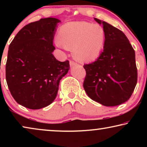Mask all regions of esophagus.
I'll use <instances>...</instances> for the list:
<instances>
[{"label":"esophagus","mask_w":147,"mask_h":147,"mask_svg":"<svg viewBox=\"0 0 147 147\" xmlns=\"http://www.w3.org/2000/svg\"><path fill=\"white\" fill-rule=\"evenodd\" d=\"M69 65H70V66H71V67H73V66L76 65V62H74V61H69Z\"/></svg>","instance_id":"34e87169"}]
</instances>
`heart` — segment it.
I'll use <instances>...</instances> for the list:
<instances>
[{
  "mask_svg": "<svg viewBox=\"0 0 147 147\" xmlns=\"http://www.w3.org/2000/svg\"><path fill=\"white\" fill-rule=\"evenodd\" d=\"M57 44L65 49H73V55L80 62L98 59L103 51L106 33L98 24L85 21L69 22L59 30Z\"/></svg>",
  "mask_w": 147,
  "mask_h": 147,
  "instance_id": "b5f03b06",
  "label": "heart"
}]
</instances>
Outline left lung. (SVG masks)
Instances as JSON below:
<instances>
[{
	"instance_id": "obj_1",
	"label": "left lung",
	"mask_w": 147,
	"mask_h": 147,
	"mask_svg": "<svg viewBox=\"0 0 147 147\" xmlns=\"http://www.w3.org/2000/svg\"><path fill=\"white\" fill-rule=\"evenodd\" d=\"M105 30L104 50L96 61L84 65V88L92 100L106 106L127 101L137 83L135 52L123 32L94 18Z\"/></svg>"
}]
</instances>
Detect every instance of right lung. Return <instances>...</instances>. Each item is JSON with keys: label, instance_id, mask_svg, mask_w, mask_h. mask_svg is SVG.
Listing matches in <instances>:
<instances>
[{"label": "right lung", "instance_id": "obj_1", "mask_svg": "<svg viewBox=\"0 0 147 147\" xmlns=\"http://www.w3.org/2000/svg\"><path fill=\"white\" fill-rule=\"evenodd\" d=\"M60 22L49 17L28 24L10 44L6 80L14 99L25 108L37 110L51 104L60 80L69 71V61H58L52 53Z\"/></svg>", "mask_w": 147, "mask_h": 147}]
</instances>
